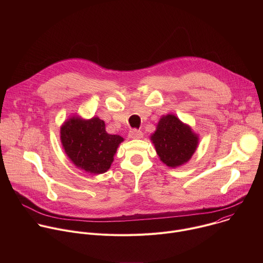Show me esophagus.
<instances>
[{"instance_id": "1", "label": "esophagus", "mask_w": 263, "mask_h": 263, "mask_svg": "<svg viewBox=\"0 0 263 263\" xmlns=\"http://www.w3.org/2000/svg\"><path fill=\"white\" fill-rule=\"evenodd\" d=\"M142 136H143V133L140 130H137V129H133L129 132V137L133 138V139H139Z\"/></svg>"}]
</instances>
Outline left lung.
Wrapping results in <instances>:
<instances>
[{"instance_id": "obj_1", "label": "left lung", "mask_w": 263, "mask_h": 263, "mask_svg": "<svg viewBox=\"0 0 263 263\" xmlns=\"http://www.w3.org/2000/svg\"><path fill=\"white\" fill-rule=\"evenodd\" d=\"M160 160L170 167H177L189 161L199 144V136L176 116H163L151 135Z\"/></svg>"}]
</instances>
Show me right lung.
I'll return each mask as SVG.
<instances>
[{"label": "right lung", "mask_w": 263, "mask_h": 263, "mask_svg": "<svg viewBox=\"0 0 263 263\" xmlns=\"http://www.w3.org/2000/svg\"><path fill=\"white\" fill-rule=\"evenodd\" d=\"M60 139L64 152L78 168L98 175L107 172L124 138L108 134L104 121L95 117L83 120L71 117L61 126Z\"/></svg>", "instance_id": "obj_1"}]
</instances>
